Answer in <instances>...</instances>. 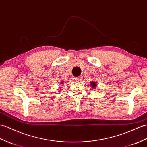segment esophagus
<instances>
[{"instance_id": "obj_1", "label": "esophagus", "mask_w": 147, "mask_h": 147, "mask_svg": "<svg viewBox=\"0 0 147 147\" xmlns=\"http://www.w3.org/2000/svg\"><path fill=\"white\" fill-rule=\"evenodd\" d=\"M74 80H76V81H81L82 80H83V77L78 76V77H76V78H74Z\"/></svg>"}]
</instances>
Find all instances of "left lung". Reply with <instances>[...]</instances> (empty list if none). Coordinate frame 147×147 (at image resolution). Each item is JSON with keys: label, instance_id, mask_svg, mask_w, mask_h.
Returning <instances> with one entry per match:
<instances>
[{"label": "left lung", "instance_id": "1", "mask_svg": "<svg viewBox=\"0 0 147 147\" xmlns=\"http://www.w3.org/2000/svg\"><path fill=\"white\" fill-rule=\"evenodd\" d=\"M90 84H91V86L93 87V88H95V87H96V82H93V81H91V83H90Z\"/></svg>", "mask_w": 147, "mask_h": 147}]
</instances>
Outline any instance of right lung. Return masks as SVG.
Instances as JSON below:
<instances>
[{"label": "right lung", "instance_id": "1", "mask_svg": "<svg viewBox=\"0 0 147 147\" xmlns=\"http://www.w3.org/2000/svg\"><path fill=\"white\" fill-rule=\"evenodd\" d=\"M61 84H63V82H61Z\"/></svg>", "mask_w": 147, "mask_h": 147}]
</instances>
